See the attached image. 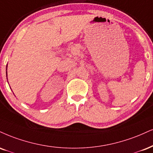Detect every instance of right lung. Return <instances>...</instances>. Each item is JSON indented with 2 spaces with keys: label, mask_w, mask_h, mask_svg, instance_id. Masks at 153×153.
I'll return each mask as SVG.
<instances>
[{
  "label": "right lung",
  "mask_w": 153,
  "mask_h": 153,
  "mask_svg": "<svg viewBox=\"0 0 153 153\" xmlns=\"http://www.w3.org/2000/svg\"><path fill=\"white\" fill-rule=\"evenodd\" d=\"M6 73H7V72H6Z\"/></svg>",
  "instance_id": "add662e5"
}]
</instances>
